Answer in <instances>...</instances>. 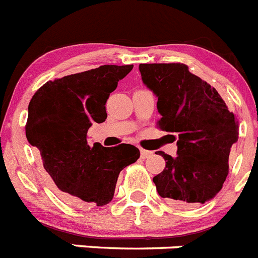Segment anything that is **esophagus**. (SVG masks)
Returning <instances> with one entry per match:
<instances>
[{
	"label": "esophagus",
	"mask_w": 258,
	"mask_h": 258,
	"mask_svg": "<svg viewBox=\"0 0 258 258\" xmlns=\"http://www.w3.org/2000/svg\"><path fill=\"white\" fill-rule=\"evenodd\" d=\"M140 155L143 159H145V158H149L153 155V152H150V150H145V149H140Z\"/></svg>",
	"instance_id": "obj_1"
}]
</instances>
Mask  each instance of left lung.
Returning <instances> with one entry per match:
<instances>
[{
	"instance_id": "1",
	"label": "left lung",
	"mask_w": 258,
	"mask_h": 258,
	"mask_svg": "<svg viewBox=\"0 0 258 258\" xmlns=\"http://www.w3.org/2000/svg\"><path fill=\"white\" fill-rule=\"evenodd\" d=\"M143 82L158 97L157 127L177 138V157L158 152L166 167L154 176L158 194L173 206L203 204L221 190L238 119L215 87L181 62L140 64Z\"/></svg>"
}]
</instances>
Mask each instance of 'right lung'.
<instances>
[{
  "label": "right lung",
  "instance_id": "right-lung-1",
  "mask_svg": "<svg viewBox=\"0 0 258 258\" xmlns=\"http://www.w3.org/2000/svg\"><path fill=\"white\" fill-rule=\"evenodd\" d=\"M134 66H101L48 81L28 106L25 136L64 199L101 207L113 199L118 175L140 157L136 146L87 144V131L106 119V100Z\"/></svg>",
  "mask_w": 258,
  "mask_h": 258
}]
</instances>
